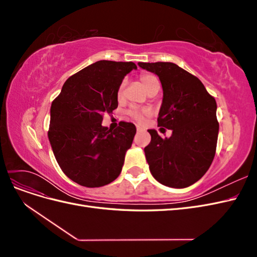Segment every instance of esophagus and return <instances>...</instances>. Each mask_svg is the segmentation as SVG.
<instances>
[{
	"mask_svg": "<svg viewBox=\"0 0 257 257\" xmlns=\"http://www.w3.org/2000/svg\"><path fill=\"white\" fill-rule=\"evenodd\" d=\"M136 130H137V132H143V131H145L142 126H137V127H136Z\"/></svg>",
	"mask_w": 257,
	"mask_h": 257,
	"instance_id": "34e87169",
	"label": "esophagus"
}]
</instances>
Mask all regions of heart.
<instances>
[{
	"label": "heart",
	"instance_id": "b5f03b06",
	"mask_svg": "<svg viewBox=\"0 0 257 257\" xmlns=\"http://www.w3.org/2000/svg\"><path fill=\"white\" fill-rule=\"evenodd\" d=\"M141 82L144 85V88L148 91L150 89L152 84L159 82V80H158L157 77L153 76V75L145 74V75L141 76ZM123 88H124V82H122L120 84V87H119V90H118V95L119 96H121V94H122ZM149 113H150L149 110H141V109H137V108H132V109L128 110V114L132 116V118H133L134 120H136L139 123H143L146 120V116Z\"/></svg>",
	"mask_w": 257,
	"mask_h": 257
}]
</instances>
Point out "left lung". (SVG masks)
Wrapping results in <instances>:
<instances>
[{
    "label": "left lung",
    "instance_id": "obj_1",
    "mask_svg": "<svg viewBox=\"0 0 257 257\" xmlns=\"http://www.w3.org/2000/svg\"><path fill=\"white\" fill-rule=\"evenodd\" d=\"M138 65L160 78L163 100L158 125L173 131L163 139L155 130H148L151 142L145 154L150 172L162 184L186 188L198 181L213 161L219 135L216 102L197 77L175 63Z\"/></svg>",
    "mask_w": 257,
    "mask_h": 257
}]
</instances>
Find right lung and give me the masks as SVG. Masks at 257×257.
<instances>
[{"label":"right lung","mask_w":257,"mask_h":257,"mask_svg":"<svg viewBox=\"0 0 257 257\" xmlns=\"http://www.w3.org/2000/svg\"><path fill=\"white\" fill-rule=\"evenodd\" d=\"M133 62L97 61L71 76L50 108L48 138L59 166L71 180L98 188L120 175L136 134L131 122L102 125L103 113L118 107V90Z\"/></svg>","instance_id":"right-lung-1"}]
</instances>
